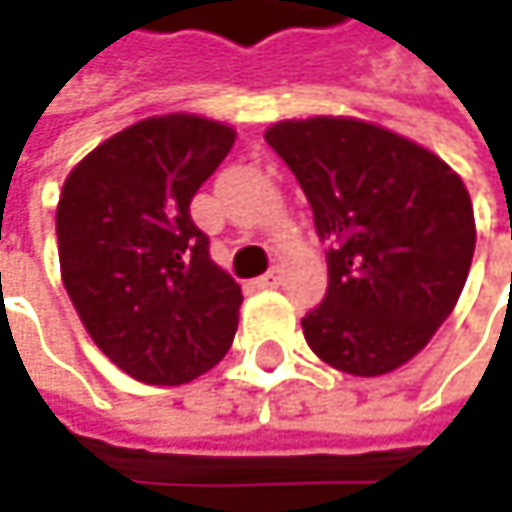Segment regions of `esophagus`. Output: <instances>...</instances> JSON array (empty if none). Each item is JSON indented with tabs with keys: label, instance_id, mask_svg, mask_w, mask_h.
<instances>
[{
	"label": "esophagus",
	"instance_id": "34e87169",
	"mask_svg": "<svg viewBox=\"0 0 512 512\" xmlns=\"http://www.w3.org/2000/svg\"><path fill=\"white\" fill-rule=\"evenodd\" d=\"M257 287H278L281 284V269H269L266 275H260L255 281Z\"/></svg>",
	"mask_w": 512,
	"mask_h": 512
}]
</instances>
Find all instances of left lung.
Masks as SVG:
<instances>
[{"label": "left lung", "instance_id": "obj_1", "mask_svg": "<svg viewBox=\"0 0 512 512\" xmlns=\"http://www.w3.org/2000/svg\"><path fill=\"white\" fill-rule=\"evenodd\" d=\"M263 136L329 243L326 299L302 317L308 347L353 376L397 370L430 344L465 287L477 231L462 177L358 118L278 121Z\"/></svg>", "mask_w": 512, "mask_h": 512}]
</instances>
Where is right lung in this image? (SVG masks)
<instances>
[{"label": "right lung", "instance_id": "1", "mask_svg": "<svg viewBox=\"0 0 512 512\" xmlns=\"http://www.w3.org/2000/svg\"><path fill=\"white\" fill-rule=\"evenodd\" d=\"M234 127L171 112L97 145L64 180L55 234L64 290L124 373L183 385L231 350L240 284L210 260L189 204L234 148Z\"/></svg>", "mask_w": 512, "mask_h": 512}]
</instances>
